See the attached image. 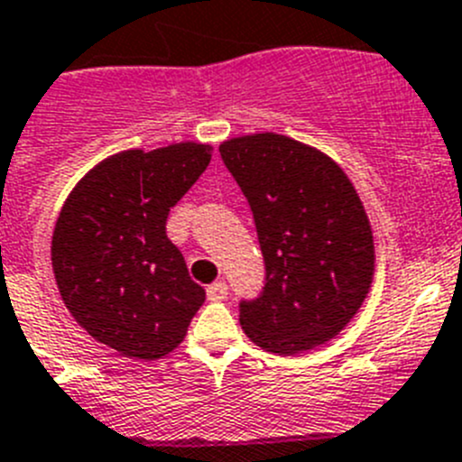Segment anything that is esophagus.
<instances>
[{
	"mask_svg": "<svg viewBox=\"0 0 462 462\" xmlns=\"http://www.w3.org/2000/svg\"><path fill=\"white\" fill-rule=\"evenodd\" d=\"M207 297H209V301H226V299H227L226 281L211 282L209 288H207Z\"/></svg>",
	"mask_w": 462,
	"mask_h": 462,
	"instance_id": "esophagus-1",
	"label": "esophagus"
}]
</instances>
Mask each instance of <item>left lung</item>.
Returning <instances> with one entry per match:
<instances>
[{"instance_id": "1", "label": "left lung", "mask_w": 462, "mask_h": 462, "mask_svg": "<svg viewBox=\"0 0 462 462\" xmlns=\"http://www.w3.org/2000/svg\"><path fill=\"white\" fill-rule=\"evenodd\" d=\"M246 195L264 257L260 297L239 303L262 350L297 355L338 336L371 290L375 246L347 174L319 149L278 133L218 147Z\"/></svg>"}]
</instances>
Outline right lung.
<instances>
[{"mask_svg":"<svg viewBox=\"0 0 462 462\" xmlns=\"http://www.w3.org/2000/svg\"><path fill=\"white\" fill-rule=\"evenodd\" d=\"M209 161L200 143L119 152L61 207L50 248L57 288L82 329L119 355L165 356L205 301L165 221Z\"/></svg>","mask_w":462,"mask_h":462,"instance_id":"1","label":"right lung"}]
</instances>
